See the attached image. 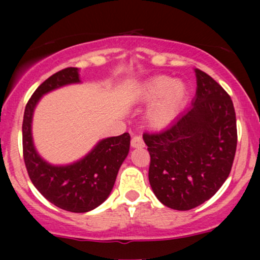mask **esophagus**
<instances>
[{"mask_svg": "<svg viewBox=\"0 0 260 260\" xmlns=\"http://www.w3.org/2000/svg\"><path fill=\"white\" fill-rule=\"evenodd\" d=\"M131 147L133 148H143L144 142L141 136H135L131 138Z\"/></svg>", "mask_w": 260, "mask_h": 260, "instance_id": "esophagus-1", "label": "esophagus"}]
</instances>
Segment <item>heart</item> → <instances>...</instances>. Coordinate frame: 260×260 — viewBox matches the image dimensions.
<instances>
[{
	"instance_id": "obj_1",
	"label": "heart",
	"mask_w": 260,
	"mask_h": 260,
	"mask_svg": "<svg viewBox=\"0 0 260 260\" xmlns=\"http://www.w3.org/2000/svg\"><path fill=\"white\" fill-rule=\"evenodd\" d=\"M188 90L172 77L157 76L145 81L138 92V101L152 103L147 112V122L152 129H165L179 115L186 102Z\"/></svg>"
}]
</instances>
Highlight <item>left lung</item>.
<instances>
[{
  "mask_svg": "<svg viewBox=\"0 0 260 260\" xmlns=\"http://www.w3.org/2000/svg\"><path fill=\"white\" fill-rule=\"evenodd\" d=\"M197 94L187 111L167 129L145 133L150 154L149 182L167 207L188 211L222 186L237 150V119L229 93L195 69Z\"/></svg>",
  "mask_w": 260,
  "mask_h": 260,
  "instance_id": "left-lung-1",
  "label": "left lung"
}]
</instances>
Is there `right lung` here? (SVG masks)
Returning <instances> with one entry per match:
<instances>
[{"instance_id":"1","label":"right lung","mask_w":260,"mask_h":260,"mask_svg":"<svg viewBox=\"0 0 260 260\" xmlns=\"http://www.w3.org/2000/svg\"><path fill=\"white\" fill-rule=\"evenodd\" d=\"M80 83L79 70L67 67L46 79L28 101L22 123L23 159L35 188L56 207L73 213L92 211L111 193L117 174L129 154L130 135L109 137L84 158L69 166H52L35 150L31 118L42 95L69 84Z\"/></svg>"}]
</instances>
